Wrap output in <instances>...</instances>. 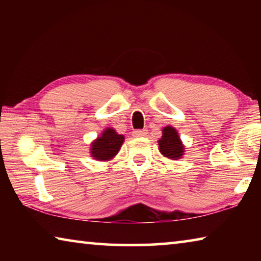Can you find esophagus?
I'll return each instance as SVG.
<instances>
[{
	"instance_id": "1",
	"label": "esophagus",
	"mask_w": 261,
	"mask_h": 261,
	"mask_svg": "<svg viewBox=\"0 0 261 261\" xmlns=\"http://www.w3.org/2000/svg\"><path fill=\"white\" fill-rule=\"evenodd\" d=\"M147 136V131L146 130H136L134 131V137L138 138V137H145Z\"/></svg>"
}]
</instances>
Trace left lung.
Wrapping results in <instances>:
<instances>
[{
  "label": "left lung",
  "mask_w": 261,
  "mask_h": 261,
  "mask_svg": "<svg viewBox=\"0 0 261 261\" xmlns=\"http://www.w3.org/2000/svg\"><path fill=\"white\" fill-rule=\"evenodd\" d=\"M159 151L169 160H179L185 152V146L180 140L178 131L174 126L167 125L162 129V137L158 140Z\"/></svg>",
  "instance_id": "1"
}]
</instances>
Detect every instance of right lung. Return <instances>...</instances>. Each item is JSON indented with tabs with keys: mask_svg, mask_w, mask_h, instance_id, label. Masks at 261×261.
I'll return each mask as SVG.
<instances>
[{
	"mask_svg": "<svg viewBox=\"0 0 261 261\" xmlns=\"http://www.w3.org/2000/svg\"><path fill=\"white\" fill-rule=\"evenodd\" d=\"M124 139V136L117 134L113 127H106L91 143V156L98 161H110L120 152Z\"/></svg>",
	"mask_w": 261,
	"mask_h": 261,
	"instance_id": "right-lung-1",
	"label": "right lung"
}]
</instances>
